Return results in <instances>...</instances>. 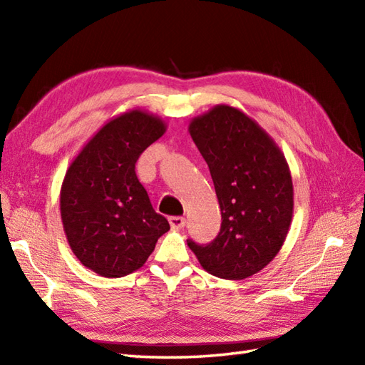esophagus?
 Returning <instances> with one entry per match:
<instances>
[{
	"label": "esophagus",
	"mask_w": 365,
	"mask_h": 365,
	"mask_svg": "<svg viewBox=\"0 0 365 365\" xmlns=\"http://www.w3.org/2000/svg\"><path fill=\"white\" fill-rule=\"evenodd\" d=\"M169 224L173 229H182L185 226V218L183 216H170Z\"/></svg>",
	"instance_id": "esophagus-1"
}]
</instances>
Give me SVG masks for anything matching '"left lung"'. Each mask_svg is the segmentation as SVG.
<instances>
[{"label":"left lung","instance_id":"1","mask_svg":"<svg viewBox=\"0 0 365 365\" xmlns=\"http://www.w3.org/2000/svg\"><path fill=\"white\" fill-rule=\"evenodd\" d=\"M188 131L210 169L222 218L212 243L188 240L190 250L207 273L250 277L276 257L289 234V165L274 139L238 108L216 105L192 119Z\"/></svg>","mask_w":365,"mask_h":365}]
</instances>
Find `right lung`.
<instances>
[{
	"label": "right lung",
	"instance_id": "add662e5",
	"mask_svg": "<svg viewBox=\"0 0 365 365\" xmlns=\"http://www.w3.org/2000/svg\"><path fill=\"white\" fill-rule=\"evenodd\" d=\"M165 131V120L135 108L108 120L67 169L59 199L67 242L100 276L139 269L169 230L135 173L139 155Z\"/></svg>",
	"mask_w": 365,
	"mask_h": 365
}]
</instances>
